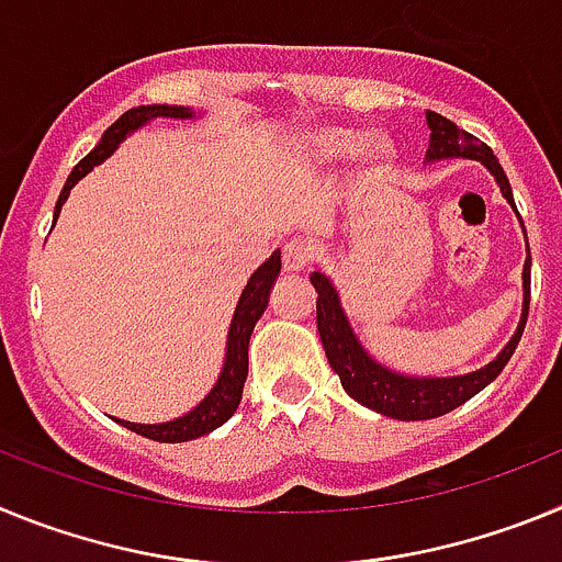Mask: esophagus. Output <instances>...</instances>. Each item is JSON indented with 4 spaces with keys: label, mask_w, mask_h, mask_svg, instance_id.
<instances>
[{
    "label": "esophagus",
    "mask_w": 562,
    "mask_h": 562,
    "mask_svg": "<svg viewBox=\"0 0 562 562\" xmlns=\"http://www.w3.org/2000/svg\"><path fill=\"white\" fill-rule=\"evenodd\" d=\"M312 258V247L306 241H286L284 245V272H301L306 270Z\"/></svg>",
    "instance_id": "1"
}]
</instances>
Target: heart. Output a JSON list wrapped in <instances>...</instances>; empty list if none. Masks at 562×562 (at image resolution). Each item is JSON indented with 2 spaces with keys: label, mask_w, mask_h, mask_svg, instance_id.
<instances>
[{
  "label": "heart",
  "mask_w": 562,
  "mask_h": 562,
  "mask_svg": "<svg viewBox=\"0 0 562 562\" xmlns=\"http://www.w3.org/2000/svg\"><path fill=\"white\" fill-rule=\"evenodd\" d=\"M355 148H357V134L351 132V128L331 126L315 134V151L324 162L342 160V157H349ZM391 154H394V148H391L389 137H382V134H369V137L360 143V148H357V160H360L362 171L376 173L389 166Z\"/></svg>",
  "instance_id": "obj_1"
}]
</instances>
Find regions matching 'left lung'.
Returning <instances> with one entry per match:
<instances>
[{
    "mask_svg": "<svg viewBox=\"0 0 562 562\" xmlns=\"http://www.w3.org/2000/svg\"><path fill=\"white\" fill-rule=\"evenodd\" d=\"M425 121H428L430 128V146L428 154H425V162L456 160V157L481 162L495 177L501 193H504V200L518 213L513 200V188H509V180H506L504 168H501L493 148L486 146V143H479V137L459 128L448 117L430 112V109L425 112ZM520 227H524V222H520ZM526 252H529V241H526ZM310 281L317 292V331H321V342H324L331 371H337L346 394L360 402V405H366V408L376 411V414L391 416V419L419 422L450 414L459 405H464L467 400H473L479 391H484L504 371L513 351L518 349L520 335H524L526 326V315H529L532 256H526L524 261V310H520L515 335L509 337V342L498 351V357L493 362H486L481 369L456 376H416L382 366L376 357L369 355V349L362 346L360 337L355 335V326H351L349 315L342 310L340 292H337L335 281L321 267H315Z\"/></svg>",
    "mask_w": 562,
    "mask_h": 562,
    "instance_id": "left-lung-1",
    "label": "left lung"
}]
</instances>
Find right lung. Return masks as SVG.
Returning <instances> with one entry per match:
<instances>
[{
  "label": "right lung",
  "instance_id": "add662e5",
  "mask_svg": "<svg viewBox=\"0 0 562 562\" xmlns=\"http://www.w3.org/2000/svg\"><path fill=\"white\" fill-rule=\"evenodd\" d=\"M200 114L193 112L191 106H168V103H148V106H134L128 109L126 114H121L112 126L103 132V137L98 140V146L72 168V173L67 177L61 188V196L56 202V220L61 213V205L67 202L69 191L78 186V180H83L89 171L95 166H101L103 160H109L117 146L126 140L128 134H134L137 128L148 126L154 121H193ZM278 272H281V250L272 252L265 265L258 267L250 278H247L245 290L238 295V304L233 310L231 329H227V346H225V360H222V371L213 382V389L202 396L196 405H193L188 414L177 416V419L168 422H154V425H146V422H126V419H114L123 428L134 430V434L146 436V439L154 441H191L200 439V436L211 434L220 425H225L233 414H236L238 402H241V391H245L247 380V349H250V335L256 329L258 317L265 315L267 304H270V290L276 284Z\"/></svg>",
  "mask_w": 562,
  "mask_h": 562
}]
</instances>
